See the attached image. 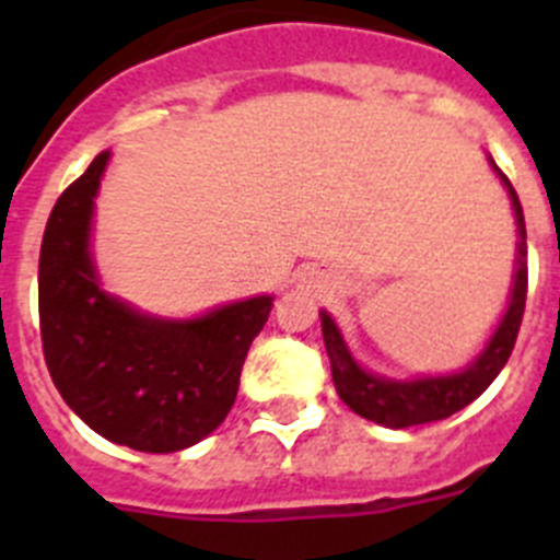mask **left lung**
Here are the masks:
<instances>
[{
  "label": "left lung",
  "instance_id": "8db88e82",
  "mask_svg": "<svg viewBox=\"0 0 560 560\" xmlns=\"http://www.w3.org/2000/svg\"><path fill=\"white\" fill-rule=\"evenodd\" d=\"M493 165V162H491ZM493 171L502 176V185L508 187L516 212L518 226V269L513 280V294L502 323L493 330L488 348L457 375H438V378L418 381H389L381 375L361 370L350 355L348 345L341 339L339 328L323 311V336L330 359V375L339 398L361 418L381 423L389 429H407L418 423H432V420L452 418L454 412L465 409L474 398L491 387V381L502 373L516 345L518 325L524 316V300H527V232H524V212L518 205V196L502 171L493 165Z\"/></svg>",
  "mask_w": 560,
  "mask_h": 560
}]
</instances>
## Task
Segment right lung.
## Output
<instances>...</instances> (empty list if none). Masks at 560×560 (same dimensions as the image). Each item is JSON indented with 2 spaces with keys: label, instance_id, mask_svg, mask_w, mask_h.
<instances>
[{
  "label": "right lung",
  "instance_id": "add662e5",
  "mask_svg": "<svg viewBox=\"0 0 560 560\" xmlns=\"http://www.w3.org/2000/svg\"><path fill=\"white\" fill-rule=\"evenodd\" d=\"M108 151L58 196L38 257L44 361L67 407L101 438L171 454L224 423L249 345L271 311L252 296L199 319L140 314L97 285L89 230Z\"/></svg>",
  "mask_w": 560,
  "mask_h": 560
}]
</instances>
